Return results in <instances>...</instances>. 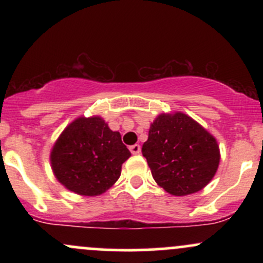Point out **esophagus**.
I'll use <instances>...</instances> for the list:
<instances>
[{"label": "esophagus", "instance_id": "obj_1", "mask_svg": "<svg viewBox=\"0 0 263 263\" xmlns=\"http://www.w3.org/2000/svg\"><path fill=\"white\" fill-rule=\"evenodd\" d=\"M129 151H131L132 155H140V153H141V146H140V144H134V146L129 147Z\"/></svg>", "mask_w": 263, "mask_h": 263}]
</instances>
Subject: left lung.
Masks as SVG:
<instances>
[{"label": "left lung", "instance_id": "left-lung-1", "mask_svg": "<svg viewBox=\"0 0 263 263\" xmlns=\"http://www.w3.org/2000/svg\"><path fill=\"white\" fill-rule=\"evenodd\" d=\"M153 179L167 193L185 197L211 182L220 163L216 138L182 111L159 114L143 143Z\"/></svg>", "mask_w": 263, "mask_h": 263}]
</instances>
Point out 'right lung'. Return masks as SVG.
Here are the masks:
<instances>
[{"label": "right lung", "instance_id": "add662e5", "mask_svg": "<svg viewBox=\"0 0 263 263\" xmlns=\"http://www.w3.org/2000/svg\"><path fill=\"white\" fill-rule=\"evenodd\" d=\"M131 152L120 132L101 116H80L69 123L50 149V167L66 189L84 197H98L121 176Z\"/></svg>", "mask_w": 263, "mask_h": 263}]
</instances>
